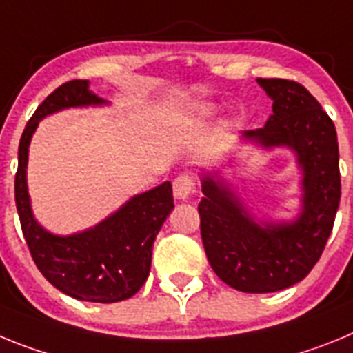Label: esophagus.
<instances>
[{
	"instance_id": "1",
	"label": "esophagus",
	"mask_w": 353,
	"mask_h": 353,
	"mask_svg": "<svg viewBox=\"0 0 353 353\" xmlns=\"http://www.w3.org/2000/svg\"><path fill=\"white\" fill-rule=\"evenodd\" d=\"M194 187H196V182L194 179H192L191 174L187 173H182L179 174L176 179L173 180V191H174V196L179 199H187L189 196L194 192Z\"/></svg>"
}]
</instances>
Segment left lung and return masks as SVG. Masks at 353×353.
Listing matches in <instances>:
<instances>
[{"mask_svg":"<svg viewBox=\"0 0 353 353\" xmlns=\"http://www.w3.org/2000/svg\"><path fill=\"white\" fill-rule=\"evenodd\" d=\"M256 81L274 101V114L245 138L297 152L304 210L297 223L260 228L226 187L207 176L198 212L205 252L219 279L239 292L269 293L302 281L320 260L334 226L341 174L336 127L316 99L295 81Z\"/></svg>","mask_w":353,"mask_h":353,"instance_id":"8db88e82","label":"left lung"}]
</instances>
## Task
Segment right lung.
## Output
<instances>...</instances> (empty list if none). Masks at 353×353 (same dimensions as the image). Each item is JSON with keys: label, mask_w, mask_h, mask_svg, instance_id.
<instances>
[{"label": "right lung", "mask_w": 353, "mask_h": 353, "mask_svg": "<svg viewBox=\"0 0 353 353\" xmlns=\"http://www.w3.org/2000/svg\"><path fill=\"white\" fill-rule=\"evenodd\" d=\"M101 102L88 90V81L74 79L58 86L37 108L19 143L15 205L24 240L42 276L70 297L111 304L132 297L148 277L152 245L174 207L171 183L134 196L104 223L70 236L51 235L37 224L26 187L28 146L39 121L60 109Z\"/></svg>", "instance_id": "obj_1"}]
</instances>
